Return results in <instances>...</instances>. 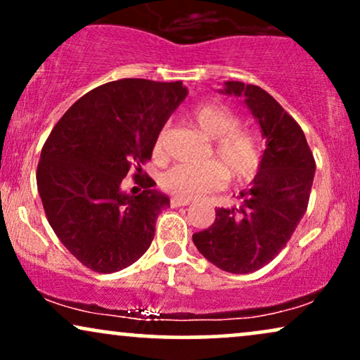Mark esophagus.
<instances>
[{
  "instance_id": "obj_1",
  "label": "esophagus",
  "mask_w": 360,
  "mask_h": 360,
  "mask_svg": "<svg viewBox=\"0 0 360 360\" xmlns=\"http://www.w3.org/2000/svg\"><path fill=\"white\" fill-rule=\"evenodd\" d=\"M191 201L183 200V198H171V206L172 208H179V206H188Z\"/></svg>"
}]
</instances>
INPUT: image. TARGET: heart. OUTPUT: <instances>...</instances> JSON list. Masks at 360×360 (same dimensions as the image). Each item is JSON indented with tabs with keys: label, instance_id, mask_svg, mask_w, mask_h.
I'll use <instances>...</instances> for the list:
<instances>
[{
	"label": "heart",
	"instance_id": "1",
	"mask_svg": "<svg viewBox=\"0 0 360 360\" xmlns=\"http://www.w3.org/2000/svg\"><path fill=\"white\" fill-rule=\"evenodd\" d=\"M189 120L206 139L212 140L210 155L217 162L176 164L160 177V188L174 198L193 200L225 184L226 176L233 183H247L257 174L262 164V143L249 128L238 127L240 120L220 103L196 106ZM166 128L157 134L154 155L164 152Z\"/></svg>",
	"mask_w": 360,
	"mask_h": 360
}]
</instances>
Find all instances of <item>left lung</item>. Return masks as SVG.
<instances>
[{"label":"left lung","mask_w":360,"mask_h":360,"mask_svg":"<svg viewBox=\"0 0 360 360\" xmlns=\"http://www.w3.org/2000/svg\"><path fill=\"white\" fill-rule=\"evenodd\" d=\"M225 94L245 98L266 137V150L240 205L218 208L210 229L193 235L210 262L232 274H249L269 264L286 247L308 208L315 159L301 127L267 91L226 81Z\"/></svg>","instance_id":"obj_1"}]
</instances>
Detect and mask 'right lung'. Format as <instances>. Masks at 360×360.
<instances>
[{
  "instance_id": "obj_1",
  "label": "right lung",
  "mask_w": 360,
  "mask_h": 360,
  "mask_svg": "<svg viewBox=\"0 0 360 360\" xmlns=\"http://www.w3.org/2000/svg\"><path fill=\"white\" fill-rule=\"evenodd\" d=\"M188 89L183 82L120 79L91 89L62 115L37 167L40 198L59 240L91 271L110 274L142 257L169 198L142 176L157 134ZM131 168L144 191H121Z\"/></svg>"
}]
</instances>
